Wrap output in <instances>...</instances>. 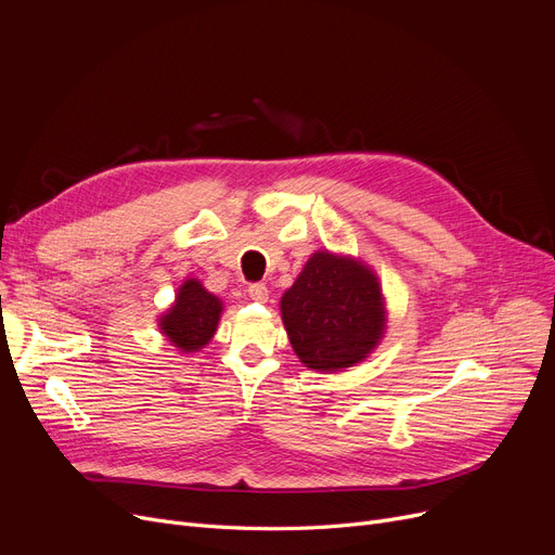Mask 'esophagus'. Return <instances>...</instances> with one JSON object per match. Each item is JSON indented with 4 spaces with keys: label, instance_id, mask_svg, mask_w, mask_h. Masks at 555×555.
<instances>
[{
    "label": "esophagus",
    "instance_id": "34e87169",
    "mask_svg": "<svg viewBox=\"0 0 555 555\" xmlns=\"http://www.w3.org/2000/svg\"><path fill=\"white\" fill-rule=\"evenodd\" d=\"M247 293H249V297H251L254 301H258V304H266L268 297H270V289H268L266 283H251Z\"/></svg>",
    "mask_w": 555,
    "mask_h": 555
}]
</instances>
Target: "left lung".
Instances as JSON below:
<instances>
[{
    "label": "left lung",
    "instance_id": "8db88e82",
    "mask_svg": "<svg viewBox=\"0 0 555 555\" xmlns=\"http://www.w3.org/2000/svg\"><path fill=\"white\" fill-rule=\"evenodd\" d=\"M283 324L299 360L314 371L362 362L383 337L380 283L353 258L317 251L281 299Z\"/></svg>",
    "mask_w": 555,
    "mask_h": 555
}]
</instances>
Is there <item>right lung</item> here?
I'll list each match as a JSON object with an SVG mask.
<instances>
[{"label":"right lung","instance_id":"obj_1","mask_svg":"<svg viewBox=\"0 0 555 555\" xmlns=\"http://www.w3.org/2000/svg\"><path fill=\"white\" fill-rule=\"evenodd\" d=\"M220 312V299L207 293L199 281L189 279L180 287L175 306L162 317L159 326L175 346L182 348L184 353H191L214 337Z\"/></svg>","mask_w":555,"mask_h":555}]
</instances>
